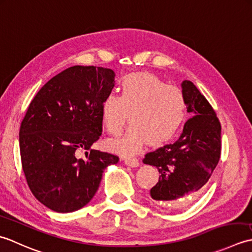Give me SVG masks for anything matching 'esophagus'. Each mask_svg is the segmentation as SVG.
Instances as JSON below:
<instances>
[{
  "instance_id": "esophagus-1",
  "label": "esophagus",
  "mask_w": 252,
  "mask_h": 252,
  "mask_svg": "<svg viewBox=\"0 0 252 252\" xmlns=\"http://www.w3.org/2000/svg\"><path fill=\"white\" fill-rule=\"evenodd\" d=\"M124 162L127 166H131V167L139 166V161H138L135 158H125Z\"/></svg>"
}]
</instances>
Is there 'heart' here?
<instances>
[{
    "label": "heart",
    "instance_id": "b5f03b06",
    "mask_svg": "<svg viewBox=\"0 0 252 252\" xmlns=\"http://www.w3.org/2000/svg\"><path fill=\"white\" fill-rule=\"evenodd\" d=\"M186 99L176 87L167 86L151 74L127 75L120 83V96L106 94L100 105L102 124L111 135H120L128 114L131 125L124 137L107 142V148L132 156L146 142L161 146L176 135L186 117Z\"/></svg>",
    "mask_w": 252,
    "mask_h": 252
}]
</instances>
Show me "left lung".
<instances>
[{"mask_svg":"<svg viewBox=\"0 0 252 252\" xmlns=\"http://www.w3.org/2000/svg\"><path fill=\"white\" fill-rule=\"evenodd\" d=\"M182 92L192 117L177 141L142 160L160 173L151 198L169 209L185 207L203 190L220 157V124L212 106L190 80L183 81Z\"/></svg>","mask_w":252,"mask_h":252,"instance_id":"left-lung-1","label":"left lung"}]
</instances>
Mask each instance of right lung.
Returning <instances> with one entry per match:
<instances>
[{
	"label": "right lung",
	"mask_w": 252,
	"mask_h": 252,
	"mask_svg": "<svg viewBox=\"0 0 252 252\" xmlns=\"http://www.w3.org/2000/svg\"><path fill=\"white\" fill-rule=\"evenodd\" d=\"M114 71L73 66L51 78L30 102L20 125L23 169L33 196L59 213L94 198L104 169L120 161L91 149L102 133L100 105L114 87ZM89 151L85 160L76 158Z\"/></svg>",
	"instance_id": "1"
}]
</instances>
